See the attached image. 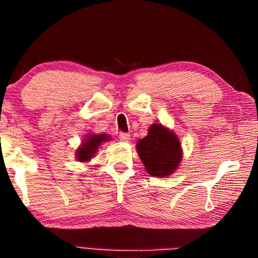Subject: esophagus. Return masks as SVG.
I'll list each match as a JSON object with an SVG mask.
<instances>
[{"label": "esophagus", "mask_w": 258, "mask_h": 258, "mask_svg": "<svg viewBox=\"0 0 258 258\" xmlns=\"http://www.w3.org/2000/svg\"><path fill=\"white\" fill-rule=\"evenodd\" d=\"M119 140H120V141H124V142H128L131 140V135L128 133L120 132L119 133Z\"/></svg>", "instance_id": "obj_1"}]
</instances>
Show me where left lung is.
Returning a JSON list of instances; mask_svg holds the SVG:
<instances>
[{
    "label": "left lung",
    "instance_id": "8db88e82",
    "mask_svg": "<svg viewBox=\"0 0 258 258\" xmlns=\"http://www.w3.org/2000/svg\"><path fill=\"white\" fill-rule=\"evenodd\" d=\"M139 157L152 176H168L177 168L182 158L180 140L163 125L150 126L146 138L137 145Z\"/></svg>",
    "mask_w": 258,
    "mask_h": 258
}]
</instances>
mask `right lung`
<instances>
[{
  "label": "right lung",
  "mask_w": 258,
  "mask_h": 258,
  "mask_svg": "<svg viewBox=\"0 0 258 258\" xmlns=\"http://www.w3.org/2000/svg\"><path fill=\"white\" fill-rule=\"evenodd\" d=\"M108 137L106 134H92L90 137H87L85 142H83V145L78 148L76 152V157L80 161H87L90 160L95 155L98 147L101 145L103 141H107Z\"/></svg>",
  "instance_id": "right-lung-1"
}]
</instances>
